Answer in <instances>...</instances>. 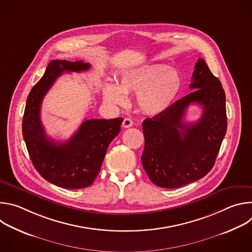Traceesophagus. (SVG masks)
Masks as SVG:
<instances>
[{
  "instance_id": "34e87169",
  "label": "esophagus",
  "mask_w": 252,
  "mask_h": 252,
  "mask_svg": "<svg viewBox=\"0 0 252 252\" xmlns=\"http://www.w3.org/2000/svg\"><path fill=\"white\" fill-rule=\"evenodd\" d=\"M132 125H133L132 121H131L130 119H128V118H126V119L124 120V122H123V126H124V127H126V128L130 127Z\"/></svg>"
}]
</instances>
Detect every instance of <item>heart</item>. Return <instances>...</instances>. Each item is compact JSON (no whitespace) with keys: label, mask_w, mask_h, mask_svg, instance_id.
Wrapping results in <instances>:
<instances>
[{"label":"heart","mask_w":252,"mask_h":252,"mask_svg":"<svg viewBox=\"0 0 252 252\" xmlns=\"http://www.w3.org/2000/svg\"><path fill=\"white\" fill-rule=\"evenodd\" d=\"M182 85V76L177 70L163 64H148L125 71L119 87L106 84L103 87V96L113 104H124L126 94H136L139 111L156 116L168 109Z\"/></svg>","instance_id":"obj_1"}]
</instances>
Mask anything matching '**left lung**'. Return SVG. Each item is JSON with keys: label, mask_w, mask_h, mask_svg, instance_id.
<instances>
[{"label": "left lung", "mask_w": 252, "mask_h": 252, "mask_svg": "<svg viewBox=\"0 0 252 252\" xmlns=\"http://www.w3.org/2000/svg\"><path fill=\"white\" fill-rule=\"evenodd\" d=\"M189 89L193 90L191 94L142 124L141 162L151 181L160 188H181L206 175L226 132L224 90L200 58ZM191 103L203 106V116L197 123L187 125L183 116Z\"/></svg>", "instance_id": "left-lung-1"}]
</instances>
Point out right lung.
<instances>
[{
  "label": "right lung",
  "instance_id": "right-lung-1",
  "mask_svg": "<svg viewBox=\"0 0 252 252\" xmlns=\"http://www.w3.org/2000/svg\"><path fill=\"white\" fill-rule=\"evenodd\" d=\"M91 64L83 61L50 62L42 79L31 90L23 118V136L32 162L49 183L67 189H85L100 170L111 141L120 133L122 118L87 120L64 142L47 136L41 122L44 96L64 71L81 73Z\"/></svg>",
  "mask_w": 252,
  "mask_h": 252
}]
</instances>
